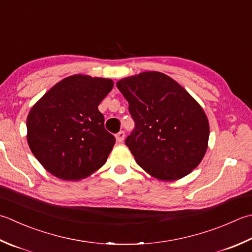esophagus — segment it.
<instances>
[{"label":"esophagus","instance_id":"1","mask_svg":"<svg viewBox=\"0 0 252 252\" xmlns=\"http://www.w3.org/2000/svg\"><path fill=\"white\" fill-rule=\"evenodd\" d=\"M125 136H126V134H125V132H123V131L118 132L117 134H116V140H117V142H118V143H121L123 140H125Z\"/></svg>","mask_w":252,"mask_h":252}]
</instances>
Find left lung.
Instances as JSON below:
<instances>
[{"label": "left lung", "mask_w": 252, "mask_h": 252, "mask_svg": "<svg viewBox=\"0 0 252 252\" xmlns=\"http://www.w3.org/2000/svg\"><path fill=\"white\" fill-rule=\"evenodd\" d=\"M117 87L135 123L126 145L139 166L159 180L190 174L204 157L210 135L208 118L194 98L160 72L122 78Z\"/></svg>", "instance_id": "1"}]
</instances>
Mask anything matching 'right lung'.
<instances>
[{
	"label": "right lung",
	"mask_w": 252,
	"mask_h": 252,
	"mask_svg": "<svg viewBox=\"0 0 252 252\" xmlns=\"http://www.w3.org/2000/svg\"><path fill=\"white\" fill-rule=\"evenodd\" d=\"M112 87L109 78L76 74L34 103L27 117L28 145L50 174L80 180L105 164L116 139L98 106Z\"/></svg>",
	"instance_id": "right-lung-1"
}]
</instances>
